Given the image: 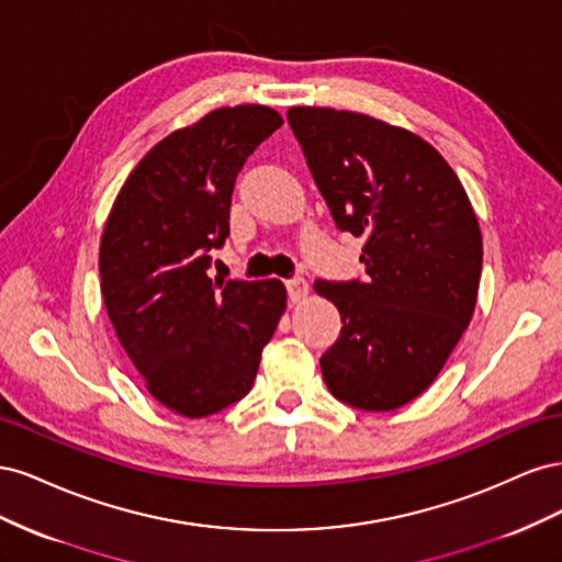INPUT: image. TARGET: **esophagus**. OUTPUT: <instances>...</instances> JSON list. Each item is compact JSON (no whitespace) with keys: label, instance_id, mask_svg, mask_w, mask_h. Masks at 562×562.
<instances>
[{"label":"esophagus","instance_id":"1","mask_svg":"<svg viewBox=\"0 0 562 562\" xmlns=\"http://www.w3.org/2000/svg\"><path fill=\"white\" fill-rule=\"evenodd\" d=\"M285 288H288V297H291V302H300V300L307 297V293H310V283L304 281L302 277L288 279Z\"/></svg>","mask_w":562,"mask_h":562}]
</instances>
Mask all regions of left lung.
I'll return each mask as SVG.
<instances>
[{
    "label": "left lung",
    "mask_w": 562,
    "mask_h": 562,
    "mask_svg": "<svg viewBox=\"0 0 562 562\" xmlns=\"http://www.w3.org/2000/svg\"><path fill=\"white\" fill-rule=\"evenodd\" d=\"M339 232L363 236L366 279L316 281L342 318L321 356L330 394L396 411L438 378L479 295L483 239L462 182L419 135L368 114L288 110Z\"/></svg>",
    "instance_id": "8db88e82"
}]
</instances>
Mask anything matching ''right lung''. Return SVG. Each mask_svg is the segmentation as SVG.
Wrapping results in <instances>:
<instances>
[{
    "instance_id": "add662e5",
    "label": "right lung",
    "mask_w": 562,
    "mask_h": 562,
    "mask_svg": "<svg viewBox=\"0 0 562 562\" xmlns=\"http://www.w3.org/2000/svg\"><path fill=\"white\" fill-rule=\"evenodd\" d=\"M283 124L265 105L209 112L151 147L119 190L100 239V291L119 342L168 411L209 417L241 401L285 310V288L213 281L236 176Z\"/></svg>"
}]
</instances>
